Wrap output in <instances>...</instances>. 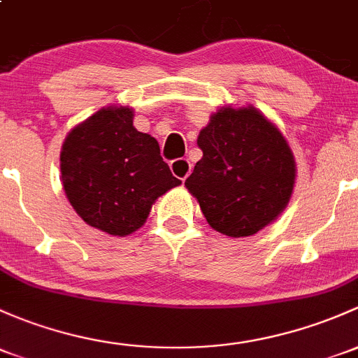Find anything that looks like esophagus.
Listing matches in <instances>:
<instances>
[{
  "instance_id": "esophagus-1",
  "label": "esophagus",
  "mask_w": 358,
  "mask_h": 358,
  "mask_svg": "<svg viewBox=\"0 0 358 358\" xmlns=\"http://www.w3.org/2000/svg\"><path fill=\"white\" fill-rule=\"evenodd\" d=\"M169 168H171V173L176 176V178H180L182 182H185L187 178H189V175L192 173V164L189 159H175L171 161V164H169Z\"/></svg>"
}]
</instances>
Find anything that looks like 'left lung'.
<instances>
[{
	"label": "left lung",
	"instance_id": "left-lung-1",
	"mask_svg": "<svg viewBox=\"0 0 358 358\" xmlns=\"http://www.w3.org/2000/svg\"><path fill=\"white\" fill-rule=\"evenodd\" d=\"M185 187L210 228L233 238L273 223L292 197L295 159L287 138L254 106L221 108L201 130Z\"/></svg>",
	"mask_w": 358,
	"mask_h": 358
}]
</instances>
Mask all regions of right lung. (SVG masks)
Returning <instances> with one entry per match:
<instances>
[{"instance_id": "1", "label": "right lung", "mask_w": 358, "mask_h": 358, "mask_svg": "<svg viewBox=\"0 0 358 358\" xmlns=\"http://www.w3.org/2000/svg\"><path fill=\"white\" fill-rule=\"evenodd\" d=\"M59 168L75 213L115 236L137 231L156 199L182 183L156 138L135 129L127 106L103 108L75 127L63 142Z\"/></svg>"}]
</instances>
